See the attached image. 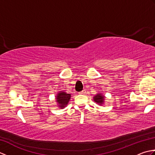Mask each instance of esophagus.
I'll list each match as a JSON object with an SVG mask.
<instances>
[{
  "mask_svg": "<svg viewBox=\"0 0 155 155\" xmlns=\"http://www.w3.org/2000/svg\"><path fill=\"white\" fill-rule=\"evenodd\" d=\"M85 93H86V90H85V89H84V90L82 91L81 92H80V94H84Z\"/></svg>",
  "mask_w": 155,
  "mask_h": 155,
  "instance_id": "1",
  "label": "esophagus"
}]
</instances>
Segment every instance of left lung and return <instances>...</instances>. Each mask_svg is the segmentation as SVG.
<instances>
[{
  "mask_svg": "<svg viewBox=\"0 0 155 155\" xmlns=\"http://www.w3.org/2000/svg\"><path fill=\"white\" fill-rule=\"evenodd\" d=\"M104 97L102 96L101 94H98L96 96L94 97V101L96 102V103H98V104H102L103 103V101H104Z\"/></svg>",
  "mask_w": 155,
  "mask_h": 155,
  "instance_id": "1",
  "label": "left lung"
}]
</instances>
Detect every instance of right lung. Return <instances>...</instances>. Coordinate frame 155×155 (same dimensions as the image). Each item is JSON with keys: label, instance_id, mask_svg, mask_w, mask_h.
<instances>
[{"label": "right lung", "instance_id": "right-lung-1", "mask_svg": "<svg viewBox=\"0 0 155 155\" xmlns=\"http://www.w3.org/2000/svg\"><path fill=\"white\" fill-rule=\"evenodd\" d=\"M71 97V96L70 94H67L64 93V92H60V93H58L56 98H57V101L58 103V107L63 108L65 107V106H67L69 100H70Z\"/></svg>", "mask_w": 155, "mask_h": 155}]
</instances>
